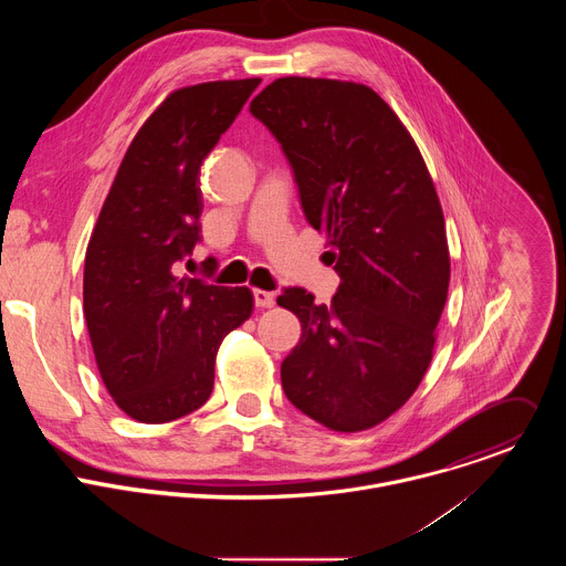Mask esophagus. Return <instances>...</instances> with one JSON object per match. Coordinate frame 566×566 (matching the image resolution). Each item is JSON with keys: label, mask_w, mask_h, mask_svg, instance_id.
Listing matches in <instances>:
<instances>
[{"label": "esophagus", "mask_w": 566, "mask_h": 566, "mask_svg": "<svg viewBox=\"0 0 566 566\" xmlns=\"http://www.w3.org/2000/svg\"><path fill=\"white\" fill-rule=\"evenodd\" d=\"M253 300H255V306H260V308H269V306H273V304H275V293H271V291H262V289H255V291H253Z\"/></svg>", "instance_id": "esophagus-1"}]
</instances>
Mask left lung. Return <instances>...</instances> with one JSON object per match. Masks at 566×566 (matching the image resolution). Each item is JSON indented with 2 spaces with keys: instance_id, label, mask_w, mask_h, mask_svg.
I'll return each mask as SVG.
<instances>
[{
  "instance_id": "obj_1",
  "label": "left lung",
  "mask_w": 566,
  "mask_h": 566,
  "mask_svg": "<svg viewBox=\"0 0 566 566\" xmlns=\"http://www.w3.org/2000/svg\"><path fill=\"white\" fill-rule=\"evenodd\" d=\"M289 158L306 221L340 275L332 304L286 289L302 338L282 363L293 406L336 432L391 417L423 380L448 297L443 210L426 160L369 87L277 77L251 103Z\"/></svg>"
}]
</instances>
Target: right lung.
I'll list each match as a JSON object with an SVG mask.
<instances>
[{
  "instance_id": "add662e5",
  "label": "right lung",
  "mask_w": 566,
  "mask_h": 566,
  "mask_svg": "<svg viewBox=\"0 0 566 566\" xmlns=\"http://www.w3.org/2000/svg\"><path fill=\"white\" fill-rule=\"evenodd\" d=\"M262 83L217 80L172 92L129 143L85 255V319L101 378L140 423L199 410L221 340L253 293L179 277L201 239L203 158Z\"/></svg>"
}]
</instances>
